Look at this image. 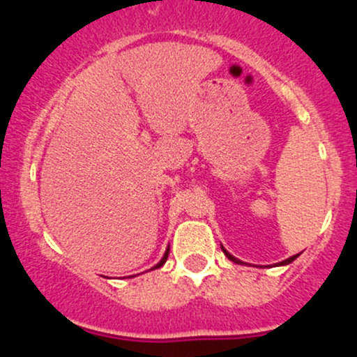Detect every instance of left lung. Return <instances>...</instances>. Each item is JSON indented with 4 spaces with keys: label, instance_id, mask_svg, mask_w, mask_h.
<instances>
[{
    "label": "left lung",
    "instance_id": "left-lung-1",
    "mask_svg": "<svg viewBox=\"0 0 357 357\" xmlns=\"http://www.w3.org/2000/svg\"><path fill=\"white\" fill-rule=\"evenodd\" d=\"M221 248H223V247H221ZM223 252H225V255H227L228 258H230V260L231 261H235V264H243V261H240L238 260V258H235V257H233V255H230V253H228L227 252V250H225L223 248ZM298 255H294V257H290V258H287V260H284V261H280V265H287V264H290V261H294V260H296V258H297Z\"/></svg>",
    "mask_w": 357,
    "mask_h": 357
}]
</instances>
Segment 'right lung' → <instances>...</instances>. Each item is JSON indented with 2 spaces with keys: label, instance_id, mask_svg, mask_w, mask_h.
<instances>
[{
  "label": "right lung",
  "instance_id": "1",
  "mask_svg": "<svg viewBox=\"0 0 357 357\" xmlns=\"http://www.w3.org/2000/svg\"><path fill=\"white\" fill-rule=\"evenodd\" d=\"M167 255H169V248H167V250H166L165 257H162V258H161V261H159V264H158V265H155V267H153V268H159V267H162V265H165V264H166V260H167Z\"/></svg>",
  "mask_w": 357,
  "mask_h": 357
}]
</instances>
